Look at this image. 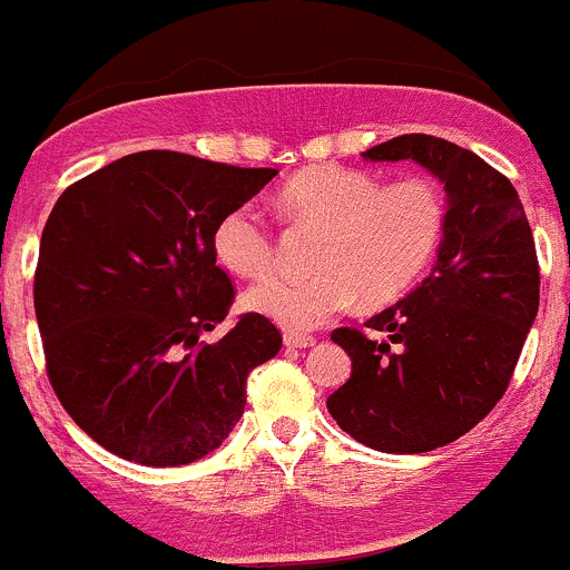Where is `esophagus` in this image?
I'll return each mask as SVG.
<instances>
[{
	"label": "esophagus",
	"mask_w": 570,
	"mask_h": 570,
	"mask_svg": "<svg viewBox=\"0 0 570 570\" xmlns=\"http://www.w3.org/2000/svg\"><path fill=\"white\" fill-rule=\"evenodd\" d=\"M285 346L287 348H309V346H315V337L313 335H304V332L287 330L285 332Z\"/></svg>",
	"instance_id": "1"
}]
</instances>
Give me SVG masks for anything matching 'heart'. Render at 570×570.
<instances>
[{
    "instance_id": "heart-1",
    "label": "heart",
    "mask_w": 570,
    "mask_h": 570,
    "mask_svg": "<svg viewBox=\"0 0 570 570\" xmlns=\"http://www.w3.org/2000/svg\"><path fill=\"white\" fill-rule=\"evenodd\" d=\"M291 222L324 229L313 274H274L246 293V307L287 330H313L360 296L391 302L421 279L446 233V196L432 177L385 183L374 171L324 163L279 190ZM213 255L227 272L255 279L274 268V235L252 205L218 218Z\"/></svg>"
}]
</instances>
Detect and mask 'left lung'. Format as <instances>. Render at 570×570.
I'll return each instance as SVG.
<instances>
[{"mask_svg":"<svg viewBox=\"0 0 570 570\" xmlns=\"http://www.w3.org/2000/svg\"><path fill=\"white\" fill-rule=\"evenodd\" d=\"M368 160H415L449 196L438 263L410 296L332 332L352 376L330 399L343 432L376 452L421 454L474 430L512 380L538 315L540 266L527 213L510 179L435 135H399Z\"/></svg>","mask_w":570,"mask_h":570,"instance_id":"1","label":"left lung"}]
</instances>
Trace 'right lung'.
<instances>
[{"label":"right lung","mask_w":570,"mask_h":570,"mask_svg":"<svg viewBox=\"0 0 570 570\" xmlns=\"http://www.w3.org/2000/svg\"><path fill=\"white\" fill-rule=\"evenodd\" d=\"M277 168L135 151L60 194L38 252L36 318L55 396L107 452L155 469L222 446L246 376L283 346L261 313L216 343L235 287L213 229Z\"/></svg>","instance_id":"add662e5"}]
</instances>
